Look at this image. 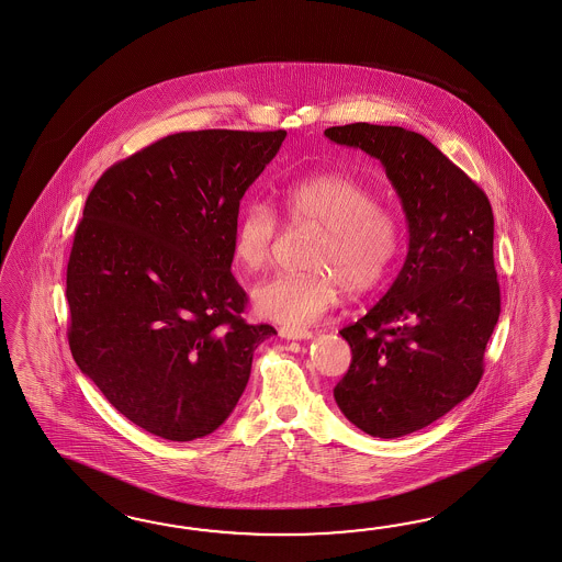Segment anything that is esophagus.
<instances>
[{
	"label": "esophagus",
	"instance_id": "1",
	"mask_svg": "<svg viewBox=\"0 0 562 562\" xmlns=\"http://www.w3.org/2000/svg\"><path fill=\"white\" fill-rule=\"evenodd\" d=\"M279 336L288 338V340H307V338H312V331L307 330V328L283 326V328H279Z\"/></svg>",
	"mask_w": 562,
	"mask_h": 562
}]
</instances>
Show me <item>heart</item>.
Instances as JSON below:
<instances>
[{
    "label": "heart",
    "mask_w": 562,
    "mask_h": 562,
    "mask_svg": "<svg viewBox=\"0 0 562 562\" xmlns=\"http://www.w3.org/2000/svg\"><path fill=\"white\" fill-rule=\"evenodd\" d=\"M291 226L319 231L305 273H279L252 289L260 316L305 326L334 307L342 288L359 295L381 285L402 250V222L373 191L346 175L324 173L281 191ZM279 226L269 205H245L232 232V257L259 271L271 257Z\"/></svg>",
    "instance_id": "1"
}]
</instances>
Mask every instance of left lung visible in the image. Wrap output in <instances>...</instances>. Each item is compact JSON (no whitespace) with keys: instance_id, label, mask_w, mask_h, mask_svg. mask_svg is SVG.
Here are the masks:
<instances>
[{"instance_id":"1","label":"left lung","mask_w":562,"mask_h":562,"mask_svg":"<svg viewBox=\"0 0 562 562\" xmlns=\"http://www.w3.org/2000/svg\"><path fill=\"white\" fill-rule=\"evenodd\" d=\"M381 160L402 200L409 246L367 316L340 330L352 360L334 400L362 432L400 438L475 391L502 312L485 191L422 134L367 122L324 132Z\"/></svg>"}]
</instances>
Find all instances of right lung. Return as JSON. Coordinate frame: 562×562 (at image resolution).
I'll use <instances>...</instances> for the list:
<instances>
[{"instance_id":"obj_1","label":"right lung","mask_w":562,"mask_h":562,"mask_svg":"<svg viewBox=\"0 0 562 562\" xmlns=\"http://www.w3.org/2000/svg\"><path fill=\"white\" fill-rule=\"evenodd\" d=\"M288 132L198 130L112 165L87 195L67 265L77 367L132 424L173 442L217 430L257 346L232 274L240 200Z\"/></svg>"}]
</instances>
